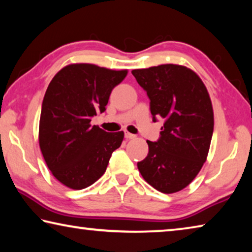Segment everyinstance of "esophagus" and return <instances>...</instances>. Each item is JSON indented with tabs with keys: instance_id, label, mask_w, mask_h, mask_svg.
Here are the masks:
<instances>
[{
	"instance_id": "obj_1",
	"label": "esophagus",
	"mask_w": 252,
	"mask_h": 252,
	"mask_svg": "<svg viewBox=\"0 0 252 252\" xmlns=\"http://www.w3.org/2000/svg\"><path fill=\"white\" fill-rule=\"evenodd\" d=\"M125 138H126V139H134V138H135V135H134V134H132V133H130V132L125 131Z\"/></svg>"
}]
</instances>
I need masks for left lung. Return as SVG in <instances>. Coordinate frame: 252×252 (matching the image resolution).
<instances>
[{"mask_svg":"<svg viewBox=\"0 0 252 252\" xmlns=\"http://www.w3.org/2000/svg\"><path fill=\"white\" fill-rule=\"evenodd\" d=\"M132 74L147 92L153 121L164 120L160 138L147 141L149 153L138 169L160 192H178L206 162L213 132L210 96L201 79L182 65L162 64Z\"/></svg>","mask_w":252,"mask_h":252,"instance_id":"8db88e82","label":"left lung"}]
</instances>
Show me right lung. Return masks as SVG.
Instances as JSON below:
<instances>
[{
    "label": "right lung",
    "instance_id": "obj_1",
    "mask_svg": "<svg viewBox=\"0 0 252 252\" xmlns=\"http://www.w3.org/2000/svg\"><path fill=\"white\" fill-rule=\"evenodd\" d=\"M127 71L94 64H70L55 74L42 102L39 141L53 176L67 188L81 190L94 183L108 167L125 133L91 126L104 112L111 91Z\"/></svg>",
    "mask_w": 252,
    "mask_h": 252
}]
</instances>
